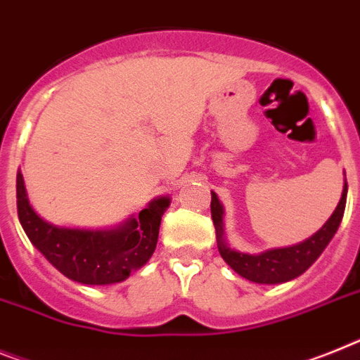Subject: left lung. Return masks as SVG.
Returning <instances> with one entry per match:
<instances>
[{"label":"left lung","instance_id":"8db88e82","mask_svg":"<svg viewBox=\"0 0 360 360\" xmlns=\"http://www.w3.org/2000/svg\"><path fill=\"white\" fill-rule=\"evenodd\" d=\"M346 195H348V184L344 182L342 196L339 205L335 207L333 214L328 218V222L311 235L308 240L300 242L290 248H278V250L264 251L260 255L240 253L231 250L224 236V207L218 200L217 193L211 191V218H213L214 231H217L218 251L226 260L227 266H231L233 271L257 284H281L302 275L321 253L326 250V245L333 238L342 220L344 207H346Z\"/></svg>","mask_w":360,"mask_h":360}]
</instances>
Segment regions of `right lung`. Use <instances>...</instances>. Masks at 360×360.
Returning a JSON list of instances; mask_svg holds the SVG:
<instances>
[{
	"label": "right lung",
	"instance_id": "1",
	"mask_svg": "<svg viewBox=\"0 0 360 360\" xmlns=\"http://www.w3.org/2000/svg\"><path fill=\"white\" fill-rule=\"evenodd\" d=\"M16 198L21 227L34 248L67 278L89 285L116 284L142 268L155 253L162 214L171 204L160 196L115 229H72L54 226L32 210L20 171Z\"/></svg>",
	"mask_w": 360,
	"mask_h": 360
}]
</instances>
